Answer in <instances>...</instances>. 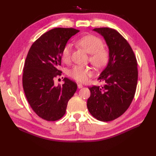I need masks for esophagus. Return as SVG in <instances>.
<instances>
[{
    "mask_svg": "<svg viewBox=\"0 0 156 156\" xmlns=\"http://www.w3.org/2000/svg\"><path fill=\"white\" fill-rule=\"evenodd\" d=\"M82 87H83V85H82V84H78V88H82Z\"/></svg>",
    "mask_w": 156,
    "mask_h": 156,
    "instance_id": "34e87169",
    "label": "esophagus"
}]
</instances>
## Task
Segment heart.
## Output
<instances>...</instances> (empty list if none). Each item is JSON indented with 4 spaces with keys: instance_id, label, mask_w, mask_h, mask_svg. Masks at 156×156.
Masks as SVG:
<instances>
[{
    "instance_id": "heart-1",
    "label": "heart",
    "mask_w": 156,
    "mask_h": 156,
    "mask_svg": "<svg viewBox=\"0 0 156 156\" xmlns=\"http://www.w3.org/2000/svg\"><path fill=\"white\" fill-rule=\"evenodd\" d=\"M77 44L90 54L89 59L96 67L100 68L107 64L109 58L108 50L104 48L103 43L98 37L93 35H87L80 38ZM72 47L70 44H66L62 51V57L64 61L68 62L71 57ZM93 74L91 68L88 66H75L69 72V75L78 82H84Z\"/></svg>"
}]
</instances>
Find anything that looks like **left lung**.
<instances>
[{
    "instance_id": "8db88e82",
    "label": "left lung",
    "mask_w": 156,
    "mask_h": 156,
    "mask_svg": "<svg viewBox=\"0 0 156 156\" xmlns=\"http://www.w3.org/2000/svg\"><path fill=\"white\" fill-rule=\"evenodd\" d=\"M93 30L104 37L109 60L98 78L105 85L88 88L90 97L87 107L97 120L107 122L123 114L133 101L137 84V62L130 45L118 31L108 27Z\"/></svg>"
}]
</instances>
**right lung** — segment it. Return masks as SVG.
I'll return each mask as SVG.
<instances>
[{"label":"right lung","instance_id":"right-lung-1","mask_svg":"<svg viewBox=\"0 0 156 156\" xmlns=\"http://www.w3.org/2000/svg\"><path fill=\"white\" fill-rule=\"evenodd\" d=\"M79 31L73 28L53 29L39 37L29 50L23 68V90L33 111L44 120L61 119L77 90V84L68 78L58 86L54 84V78L62 75L58 67L63 48Z\"/></svg>","mask_w":156,"mask_h":156}]
</instances>
